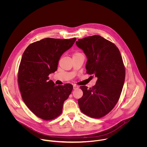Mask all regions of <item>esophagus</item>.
I'll return each mask as SVG.
<instances>
[{
    "label": "esophagus",
    "mask_w": 147,
    "mask_h": 147,
    "mask_svg": "<svg viewBox=\"0 0 147 147\" xmlns=\"http://www.w3.org/2000/svg\"><path fill=\"white\" fill-rule=\"evenodd\" d=\"M73 88H74V89H78L79 88V86L77 85L74 84V86H73Z\"/></svg>",
    "instance_id": "34e87169"
}]
</instances>
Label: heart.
<instances>
[{"label":"heart","mask_w":147,"mask_h":147,"mask_svg":"<svg viewBox=\"0 0 147 147\" xmlns=\"http://www.w3.org/2000/svg\"><path fill=\"white\" fill-rule=\"evenodd\" d=\"M81 54V53H79V52H76V53H75V54H74V56L76 55H78V54Z\"/></svg>","instance_id":"obj_1"}]
</instances>
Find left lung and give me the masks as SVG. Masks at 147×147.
I'll return each mask as SVG.
<instances>
[{
    "mask_svg": "<svg viewBox=\"0 0 147 147\" xmlns=\"http://www.w3.org/2000/svg\"><path fill=\"white\" fill-rule=\"evenodd\" d=\"M76 45L87 57L86 73L97 78L92 88L81 86L83 97L78 100L84 114L101 118L117 104L125 83V68L118 48L98 35L79 39Z\"/></svg>",
    "mask_w": 147,
    "mask_h": 147,
    "instance_id": "left-lung-1",
    "label": "left lung"
}]
</instances>
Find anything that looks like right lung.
Instances as JSON below:
<instances>
[{
  "instance_id": "right-lung-1",
  "label": "right lung",
  "mask_w": 147,
  "mask_h": 147,
  "mask_svg": "<svg viewBox=\"0 0 147 147\" xmlns=\"http://www.w3.org/2000/svg\"><path fill=\"white\" fill-rule=\"evenodd\" d=\"M76 40L44 38L30 44L23 53L18 71L21 97L29 109L45 121L62 114L63 103L72 90L71 84L55 85L49 75L57 71L61 57Z\"/></svg>"
}]
</instances>
